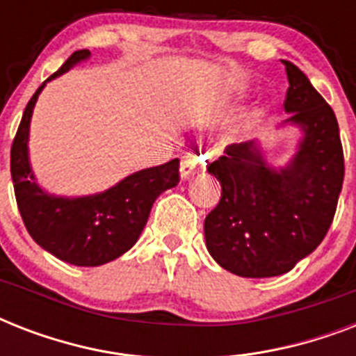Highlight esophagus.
Instances as JSON below:
<instances>
[{
	"label": "esophagus",
	"instance_id": "esophagus-1",
	"mask_svg": "<svg viewBox=\"0 0 356 356\" xmlns=\"http://www.w3.org/2000/svg\"><path fill=\"white\" fill-rule=\"evenodd\" d=\"M203 168H205V162L200 156L192 155V153H186L183 156V162H181V177L186 181V179H192L195 173L203 172Z\"/></svg>",
	"mask_w": 356,
	"mask_h": 356
}]
</instances>
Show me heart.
Segmentation results:
<instances>
[{
    "instance_id": "heart-1",
    "label": "heart",
    "mask_w": 356,
    "mask_h": 356,
    "mask_svg": "<svg viewBox=\"0 0 356 356\" xmlns=\"http://www.w3.org/2000/svg\"><path fill=\"white\" fill-rule=\"evenodd\" d=\"M248 123H249V122H243L242 125L238 127V133H242V131H245V129H248Z\"/></svg>"
}]
</instances>
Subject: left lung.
Listing matches in <instances>:
<instances>
[{
    "instance_id": "left-lung-1",
    "label": "left lung",
    "mask_w": 356,
    "mask_h": 356,
    "mask_svg": "<svg viewBox=\"0 0 356 356\" xmlns=\"http://www.w3.org/2000/svg\"><path fill=\"white\" fill-rule=\"evenodd\" d=\"M286 66L282 125L301 131L286 166L273 168L259 145L233 144L207 168L222 197L205 218L209 253L234 275L262 279L288 273L331 227L343 183L337 116L296 64Z\"/></svg>"
}]
</instances>
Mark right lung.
I'll list each match as a JSON object with an SVG mask.
<instances>
[{"label":"right lung","mask_w":356,"mask_h":356,"mask_svg":"<svg viewBox=\"0 0 356 356\" xmlns=\"http://www.w3.org/2000/svg\"><path fill=\"white\" fill-rule=\"evenodd\" d=\"M88 57V49L75 51L47 81ZM46 83L27 103L10 147V175L19 214L31 238L53 257L74 266L107 264L136 243L156 197L177 186L179 159L131 173L99 194L81 197L49 194L36 183L27 145L33 108Z\"/></svg>","instance_id":"1"}]
</instances>
